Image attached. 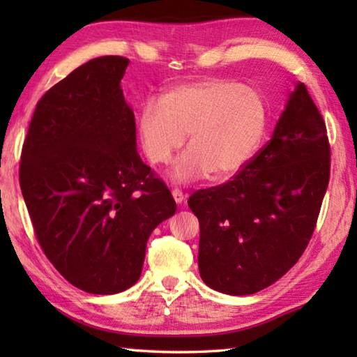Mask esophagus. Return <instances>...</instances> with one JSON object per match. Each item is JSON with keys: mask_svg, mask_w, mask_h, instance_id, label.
<instances>
[{"mask_svg": "<svg viewBox=\"0 0 357 357\" xmlns=\"http://www.w3.org/2000/svg\"><path fill=\"white\" fill-rule=\"evenodd\" d=\"M172 195H173V200H174V202H176L178 204H183V202H184V193H183V190L173 189V190H172Z\"/></svg>", "mask_w": 357, "mask_h": 357, "instance_id": "1", "label": "esophagus"}]
</instances>
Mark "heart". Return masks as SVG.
I'll return each mask as SVG.
<instances>
[{
    "mask_svg": "<svg viewBox=\"0 0 357 357\" xmlns=\"http://www.w3.org/2000/svg\"><path fill=\"white\" fill-rule=\"evenodd\" d=\"M266 107L255 89L228 78L179 84L146 102L137 119L138 142L151 165H167L189 137L172 176L190 183L236 173L261 142Z\"/></svg>",
    "mask_w": 357,
    "mask_h": 357,
    "instance_id": "heart-1",
    "label": "heart"
}]
</instances>
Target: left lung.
<instances>
[{
  "mask_svg": "<svg viewBox=\"0 0 357 357\" xmlns=\"http://www.w3.org/2000/svg\"><path fill=\"white\" fill-rule=\"evenodd\" d=\"M331 174V144L305 84L289 96L273 138L220 185L193 192L198 269L215 291L244 296L298 263L315 231Z\"/></svg>",
  "mask_w": 357,
  "mask_h": 357,
  "instance_id": "1",
  "label": "left lung"
}]
</instances>
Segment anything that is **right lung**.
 <instances>
[{
	"label": "right lung",
	"mask_w": 357,
	"mask_h": 357,
	"mask_svg": "<svg viewBox=\"0 0 357 357\" xmlns=\"http://www.w3.org/2000/svg\"><path fill=\"white\" fill-rule=\"evenodd\" d=\"M128 64L94 58L53 84L22 148L20 189L40 249L91 294L134 285L149 234L176 211L137 153L134 112L119 86Z\"/></svg>",
	"instance_id": "add662e5"
}]
</instances>
